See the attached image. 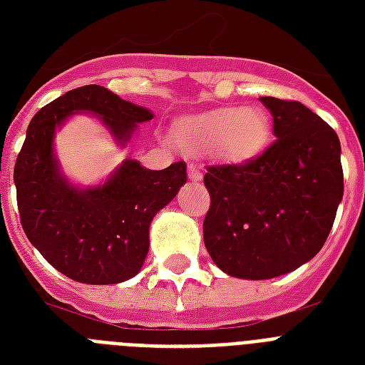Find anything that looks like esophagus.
<instances>
[{"instance_id": "34e87169", "label": "esophagus", "mask_w": 365, "mask_h": 365, "mask_svg": "<svg viewBox=\"0 0 365 365\" xmlns=\"http://www.w3.org/2000/svg\"><path fill=\"white\" fill-rule=\"evenodd\" d=\"M187 172H189V178H191V180H195V182H199V180H202V170H200V166L189 165L187 166Z\"/></svg>"}]
</instances>
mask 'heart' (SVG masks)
<instances>
[{
    "label": "heart",
    "instance_id": "1",
    "mask_svg": "<svg viewBox=\"0 0 365 365\" xmlns=\"http://www.w3.org/2000/svg\"><path fill=\"white\" fill-rule=\"evenodd\" d=\"M176 136L183 148L212 149L220 159L242 163L265 148L271 121L259 108H222L187 117L178 125Z\"/></svg>",
    "mask_w": 365,
    "mask_h": 365
}]
</instances>
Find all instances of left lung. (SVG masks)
<instances>
[{
	"instance_id": "1",
	"label": "left lung",
	"mask_w": 365,
	"mask_h": 365,
	"mask_svg": "<svg viewBox=\"0 0 365 365\" xmlns=\"http://www.w3.org/2000/svg\"><path fill=\"white\" fill-rule=\"evenodd\" d=\"M277 140L239 165L206 166L208 254L223 272L265 280L312 259L343 199L341 143L328 123L295 100L261 96Z\"/></svg>"
}]
</instances>
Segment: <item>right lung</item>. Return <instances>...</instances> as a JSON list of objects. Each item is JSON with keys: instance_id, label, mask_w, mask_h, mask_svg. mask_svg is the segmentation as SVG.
<instances>
[{"instance_id": "1", "label": "right lung", "mask_w": 365, "mask_h": 365, "mask_svg": "<svg viewBox=\"0 0 365 365\" xmlns=\"http://www.w3.org/2000/svg\"><path fill=\"white\" fill-rule=\"evenodd\" d=\"M77 111L100 115L123 143L138 123L153 117L100 85L68 91L41 108L14 163L20 223L39 254L71 280L125 282L142 269L148 255L151 220L187 180L185 163L148 170L128 159L104 185L76 189L60 174L53 138L56 126Z\"/></svg>"}]
</instances>
